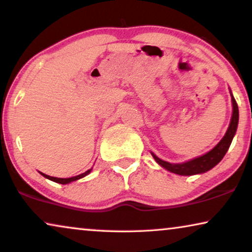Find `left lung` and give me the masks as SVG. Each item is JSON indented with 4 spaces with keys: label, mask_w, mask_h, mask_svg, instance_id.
Here are the masks:
<instances>
[{
    "label": "left lung",
    "mask_w": 252,
    "mask_h": 252,
    "mask_svg": "<svg viewBox=\"0 0 252 252\" xmlns=\"http://www.w3.org/2000/svg\"><path fill=\"white\" fill-rule=\"evenodd\" d=\"M230 96H232V104H233V113L232 118H230V123L228 126V129L225 134V136L222 137L221 141L213 148L211 151L203 155L201 157L194 158L186 163L181 164H171L168 161L161 160L160 158H158L156 155L151 153L155 160L157 161L160 166L166 168L167 171L172 172V173L179 174V175H194V174H201L205 173L206 171L211 170L212 167H215L220 160L222 159L225 156L227 150L232 143L233 137L235 135L236 129H237V124H239V108H237V103L234 98V96L230 92Z\"/></svg>",
    "instance_id": "8db88e82"
}]
</instances>
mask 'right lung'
Segmentation results:
<instances>
[{"mask_svg": "<svg viewBox=\"0 0 252 252\" xmlns=\"http://www.w3.org/2000/svg\"><path fill=\"white\" fill-rule=\"evenodd\" d=\"M91 171H92V168L91 170H88V171H86L85 173H81V174H79V175H77V177H72V178H66V179H62V178H55V177H50V175H47V174H44V173H40L43 175L44 178H47V179H49V180H51V181H54V182H57V184H62V185H66V184H70V182H72V181H75V180H79V179H81V178H84V177H86V175L87 174H89L91 173Z\"/></svg>", "mask_w": 252, "mask_h": 252, "instance_id": "obj_1", "label": "right lung"}]
</instances>
